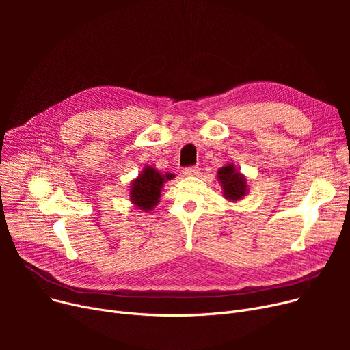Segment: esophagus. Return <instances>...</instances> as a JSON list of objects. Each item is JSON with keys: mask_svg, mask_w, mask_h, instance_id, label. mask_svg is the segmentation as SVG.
Here are the masks:
<instances>
[{"mask_svg": "<svg viewBox=\"0 0 350 350\" xmlns=\"http://www.w3.org/2000/svg\"><path fill=\"white\" fill-rule=\"evenodd\" d=\"M200 173V169L197 165H189V167L183 169V174L185 176H197Z\"/></svg>", "mask_w": 350, "mask_h": 350, "instance_id": "34e87169", "label": "esophagus"}]
</instances>
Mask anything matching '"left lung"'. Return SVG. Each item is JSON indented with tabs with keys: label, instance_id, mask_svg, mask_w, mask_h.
Instances as JSON below:
<instances>
[{
	"label": "left lung",
	"instance_id": "left-lung-1",
	"mask_svg": "<svg viewBox=\"0 0 350 350\" xmlns=\"http://www.w3.org/2000/svg\"><path fill=\"white\" fill-rule=\"evenodd\" d=\"M218 180L221 181L224 194L230 200H240L245 196V178L234 169L232 164H228L218 170Z\"/></svg>",
	"mask_w": 350,
	"mask_h": 350
}]
</instances>
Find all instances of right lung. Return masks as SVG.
Listing matches in <instances>:
<instances>
[{"label":"right lung","mask_w":350,"mask_h":350,"mask_svg":"<svg viewBox=\"0 0 350 350\" xmlns=\"http://www.w3.org/2000/svg\"><path fill=\"white\" fill-rule=\"evenodd\" d=\"M169 178V176H165ZM164 176L159 174L153 167H146L143 173L133 181L131 198L140 210H150L154 207L160 197V189L163 186Z\"/></svg>","instance_id":"1"}]
</instances>
